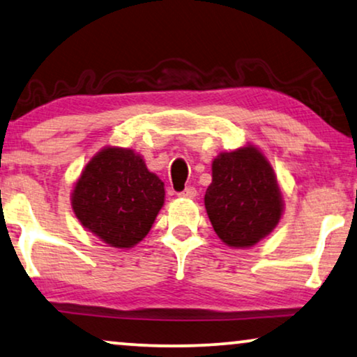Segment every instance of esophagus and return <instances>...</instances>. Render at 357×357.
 Returning <instances> with one entry per match:
<instances>
[{
    "instance_id": "esophagus-1",
    "label": "esophagus",
    "mask_w": 357,
    "mask_h": 357,
    "mask_svg": "<svg viewBox=\"0 0 357 357\" xmlns=\"http://www.w3.org/2000/svg\"><path fill=\"white\" fill-rule=\"evenodd\" d=\"M178 195L179 197H185V199H194L195 195H197V190H195V188H190L189 185V188H185L183 192H179Z\"/></svg>"
}]
</instances>
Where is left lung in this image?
<instances>
[{
	"label": "left lung",
	"mask_w": 357,
	"mask_h": 357,
	"mask_svg": "<svg viewBox=\"0 0 357 357\" xmlns=\"http://www.w3.org/2000/svg\"><path fill=\"white\" fill-rule=\"evenodd\" d=\"M204 202L215 233L234 249L257 244L283 215V197L272 165L250 144L213 160L212 184Z\"/></svg>",
	"instance_id": "1"
}]
</instances>
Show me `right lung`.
I'll list each match as a JSON object with an SVG mask.
<instances>
[{
	"mask_svg": "<svg viewBox=\"0 0 357 357\" xmlns=\"http://www.w3.org/2000/svg\"><path fill=\"white\" fill-rule=\"evenodd\" d=\"M163 185L134 150L105 147L80 173L71 205L90 233L112 248L129 249L152 228L165 202Z\"/></svg>",
	"mask_w": 357,
	"mask_h": 357,
	"instance_id": "obj_1",
	"label": "right lung"
}]
</instances>
